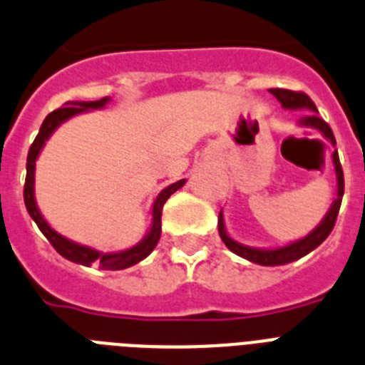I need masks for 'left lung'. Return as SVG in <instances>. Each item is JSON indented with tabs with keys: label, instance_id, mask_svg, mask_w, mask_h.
Listing matches in <instances>:
<instances>
[{
	"label": "left lung",
	"instance_id": "obj_1",
	"mask_svg": "<svg viewBox=\"0 0 365 365\" xmlns=\"http://www.w3.org/2000/svg\"><path fill=\"white\" fill-rule=\"evenodd\" d=\"M269 93L279 101L281 106L285 110H306V114L302 115L298 120V125L307 127V129H315V131L321 133L331 146H336V138H334V133H331L330 125L327 121L319 118V110H317L315 103L306 96V93H296V91L290 90H269ZM331 163H334V174H336V198L334 202L328 208L327 215L321 219V223L317 225L315 229L311 230L309 234H306L304 238L294 240L290 244L277 245V247H251V245L240 244L236 240L227 232V227H225V215L223 210L219 212V236L225 242V245L229 247L232 253H236L242 259L255 262V264L260 266H281L289 264V262H294V260L306 257L307 253H311L313 250H317L319 245L328 238V234L331 232L334 225H336L337 212H339V206H341L343 198V189H345V182H343V170L341 165H339V157H337V150H334L331 153Z\"/></svg>",
	"mask_w": 365,
	"mask_h": 365
}]
</instances>
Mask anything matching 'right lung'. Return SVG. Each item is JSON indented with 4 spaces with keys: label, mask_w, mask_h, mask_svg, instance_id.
I'll use <instances>...</instances> for the list:
<instances>
[{
    "label": "right lung",
    "mask_w": 365,
    "mask_h": 365,
    "mask_svg": "<svg viewBox=\"0 0 365 365\" xmlns=\"http://www.w3.org/2000/svg\"><path fill=\"white\" fill-rule=\"evenodd\" d=\"M110 103V97H103L99 101H67L61 108L50 112L46 118H44L43 125L38 129L37 138L34 140L31 148L28 152V163H26V185H24V202H26V210H28L29 217L34 219L37 227L41 229V232L46 236L50 244L54 245V250L58 251L61 257H65L71 262H76V264L82 266H91L96 264L101 269H125L131 268V266L138 264L140 260H144L148 255L155 250L157 242L161 238V213L163 206L168 200V197L176 192L178 189H182L185 185V180H180V182L170 183L168 187L163 189L159 195L155 197L152 204V223H150V229H148L146 236L135 244L133 247H127V250L121 251H110V253H105V251H99L96 247H90V245H82L78 242H73L63 234H59L58 230H54L48 225V221L44 219V215L41 213L37 206V198H35V167H37V159L43 152L44 144L48 140L50 136L54 135L56 129L59 125H63L65 121L75 118V115L86 114V112L91 110H101L105 108L106 105Z\"/></svg>",
    "instance_id": "add662e5"
}]
</instances>
